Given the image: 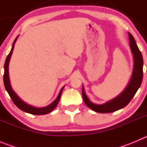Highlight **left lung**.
I'll return each instance as SVG.
<instances>
[{
	"mask_svg": "<svg viewBox=\"0 0 147 147\" xmlns=\"http://www.w3.org/2000/svg\"><path fill=\"white\" fill-rule=\"evenodd\" d=\"M129 46L133 55V61H134L132 75L129 82L119 95L105 103L98 105L92 102L88 98L84 92V87L82 86V94L83 100L85 105L94 112L99 113H110L122 109L129 103L142 84V79H143L144 64L142 55L138 48L135 40L129 32Z\"/></svg>",
	"mask_w": 147,
	"mask_h": 147,
	"instance_id": "1",
	"label": "left lung"
}]
</instances>
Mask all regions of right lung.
Listing matches in <instances>:
<instances>
[{"mask_svg":"<svg viewBox=\"0 0 147 147\" xmlns=\"http://www.w3.org/2000/svg\"><path fill=\"white\" fill-rule=\"evenodd\" d=\"M18 37L16 38V40L13 42V45H12L11 50H10V53L8 54V55L7 56V58L5 60V65H4V75H3V82H4V85H5V88L6 90V91L8 92V94L10 95V98L13 100V103L18 107L20 109H21L23 112H26L27 113L32 114V115H46V114H48L50 112H51L56 107V106L58 104L59 101H60V96H61L62 92H63L64 87H63V88L60 90V93H59L58 96H57V98L55 100V101H53L51 104H50L47 106L44 107H35L32 106V105H29V104L26 103V102L23 101V100L20 98L18 97L17 94L14 92V90H13L11 87V84H10V79H9V72H8V66H9V62L10 60V57H11L12 53H13V49H14V45L16 43V40L18 39Z\"/></svg>","mask_w":147,"mask_h":147,"instance_id":"obj_1","label":"right lung"}]
</instances>
